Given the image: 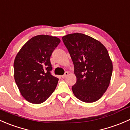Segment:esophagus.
Returning a JSON list of instances; mask_svg holds the SVG:
<instances>
[{
	"label": "esophagus",
	"mask_w": 130,
	"mask_h": 130,
	"mask_svg": "<svg viewBox=\"0 0 130 130\" xmlns=\"http://www.w3.org/2000/svg\"><path fill=\"white\" fill-rule=\"evenodd\" d=\"M68 75H69V72H66L65 73V74L61 76V77H62L63 78H66L67 76H68Z\"/></svg>",
	"instance_id": "esophagus-1"
}]
</instances>
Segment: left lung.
<instances>
[{
	"label": "left lung",
	"mask_w": 130,
	"mask_h": 130,
	"mask_svg": "<svg viewBox=\"0 0 130 130\" xmlns=\"http://www.w3.org/2000/svg\"><path fill=\"white\" fill-rule=\"evenodd\" d=\"M74 65L77 78L72 86L75 96L85 103L99 100L108 88L112 63L106 47L98 40L82 33L62 37Z\"/></svg>",
	"instance_id": "obj_1"
}]
</instances>
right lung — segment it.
<instances>
[{
	"label": "right lung",
	"instance_id": "1",
	"mask_svg": "<svg viewBox=\"0 0 130 130\" xmlns=\"http://www.w3.org/2000/svg\"><path fill=\"white\" fill-rule=\"evenodd\" d=\"M60 43L56 36L38 35L27 41L14 61V79L22 96L32 104L45 101L58 78L51 74L50 57Z\"/></svg>",
	"mask_w": 130,
	"mask_h": 130
}]
</instances>
